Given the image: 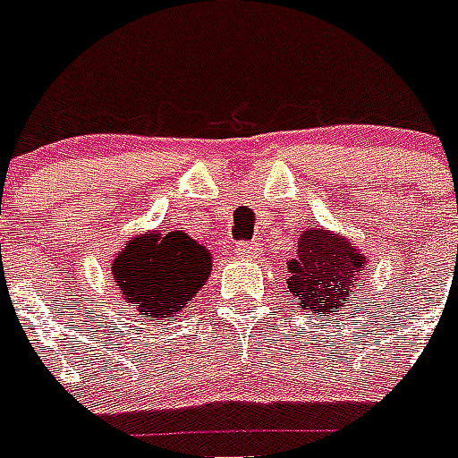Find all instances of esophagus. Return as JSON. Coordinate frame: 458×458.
<instances>
[{
	"label": "esophagus",
	"mask_w": 458,
	"mask_h": 458,
	"mask_svg": "<svg viewBox=\"0 0 458 458\" xmlns=\"http://www.w3.org/2000/svg\"><path fill=\"white\" fill-rule=\"evenodd\" d=\"M235 254L240 259H254V254H257V244H254V242L235 244Z\"/></svg>",
	"instance_id": "34e87169"
}]
</instances>
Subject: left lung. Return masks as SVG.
<instances>
[{
    "mask_svg": "<svg viewBox=\"0 0 458 458\" xmlns=\"http://www.w3.org/2000/svg\"><path fill=\"white\" fill-rule=\"evenodd\" d=\"M363 271L366 257L347 237L326 228H306L297 237V254L287 264V290L300 309L333 313L354 300Z\"/></svg>",
    "mask_w": 458,
    "mask_h": 458,
    "instance_id": "8db88e82",
    "label": "left lung"
}]
</instances>
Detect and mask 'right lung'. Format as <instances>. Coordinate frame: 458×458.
<instances>
[{
  "mask_svg": "<svg viewBox=\"0 0 458 458\" xmlns=\"http://www.w3.org/2000/svg\"><path fill=\"white\" fill-rule=\"evenodd\" d=\"M114 280L140 313L168 318L190 304L211 273V251L182 233H147L128 240L111 264Z\"/></svg>",
  "mask_w": 458,
  "mask_h": 458,
  "instance_id": "right-lung-1",
  "label": "right lung"
}]
</instances>
